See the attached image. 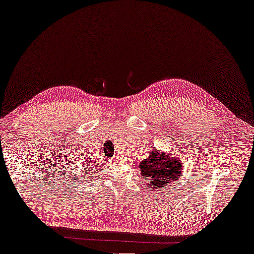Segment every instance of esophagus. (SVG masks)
<instances>
[{
    "instance_id": "34e87169",
    "label": "esophagus",
    "mask_w": 254,
    "mask_h": 254,
    "mask_svg": "<svg viewBox=\"0 0 254 254\" xmlns=\"http://www.w3.org/2000/svg\"><path fill=\"white\" fill-rule=\"evenodd\" d=\"M113 160H115V161H118V160H117V159H113Z\"/></svg>"
}]
</instances>
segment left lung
Returning <instances> with one entry per match:
<instances>
[{"label":"left lung","mask_w":254,"mask_h":254,"mask_svg":"<svg viewBox=\"0 0 254 254\" xmlns=\"http://www.w3.org/2000/svg\"><path fill=\"white\" fill-rule=\"evenodd\" d=\"M138 167L141 174L146 179V186L159 189L176 181L180 177L183 166L180 161L173 160L172 156L154 149L149 157L141 162ZM147 179L151 181H147Z\"/></svg>","instance_id":"left-lung-1"}]
</instances>
